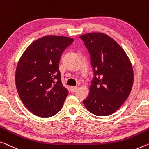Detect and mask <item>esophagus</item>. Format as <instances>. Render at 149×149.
<instances>
[{
	"label": "esophagus",
	"instance_id": "esophagus-1",
	"mask_svg": "<svg viewBox=\"0 0 149 149\" xmlns=\"http://www.w3.org/2000/svg\"><path fill=\"white\" fill-rule=\"evenodd\" d=\"M77 86H72L70 87V91L71 92H75L77 90Z\"/></svg>",
	"mask_w": 149,
	"mask_h": 149
}]
</instances>
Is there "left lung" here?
<instances>
[{"instance_id": "obj_1", "label": "left lung", "mask_w": 149, "mask_h": 149, "mask_svg": "<svg viewBox=\"0 0 149 149\" xmlns=\"http://www.w3.org/2000/svg\"><path fill=\"white\" fill-rule=\"evenodd\" d=\"M79 38L89 52L93 72L84 104L97 116L112 114L131 93L134 78L131 63L125 52L107 34L92 32Z\"/></svg>"}]
</instances>
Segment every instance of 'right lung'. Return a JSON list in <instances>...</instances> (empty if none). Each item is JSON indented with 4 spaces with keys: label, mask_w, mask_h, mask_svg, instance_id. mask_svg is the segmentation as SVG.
<instances>
[{
    "label": "right lung",
    "mask_w": 149,
    "mask_h": 149,
    "mask_svg": "<svg viewBox=\"0 0 149 149\" xmlns=\"http://www.w3.org/2000/svg\"><path fill=\"white\" fill-rule=\"evenodd\" d=\"M74 41L62 36H46L30 45L21 56L15 81L23 104L36 116L50 117L62 109L68 96L59 70L65 49Z\"/></svg>",
    "instance_id": "add662e5"
}]
</instances>
